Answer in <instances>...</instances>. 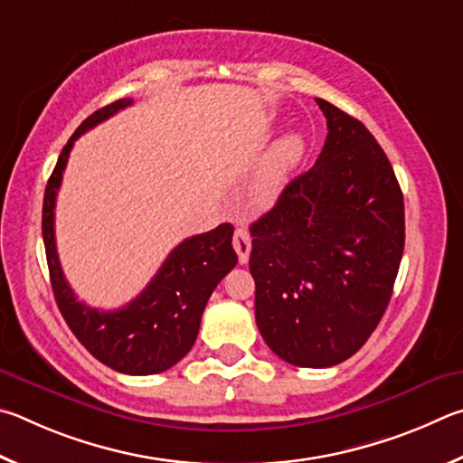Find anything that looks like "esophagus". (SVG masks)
<instances>
[{
  "label": "esophagus",
  "instance_id": "obj_1",
  "mask_svg": "<svg viewBox=\"0 0 463 463\" xmlns=\"http://www.w3.org/2000/svg\"><path fill=\"white\" fill-rule=\"evenodd\" d=\"M233 248H236L238 252L240 264H248L250 250H252V240H250V233L244 230V227H238V230L233 232Z\"/></svg>",
  "mask_w": 463,
  "mask_h": 463
}]
</instances>
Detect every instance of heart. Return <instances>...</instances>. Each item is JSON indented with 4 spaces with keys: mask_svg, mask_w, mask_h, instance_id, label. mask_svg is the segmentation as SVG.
Wrapping results in <instances>:
<instances>
[{
    "mask_svg": "<svg viewBox=\"0 0 463 463\" xmlns=\"http://www.w3.org/2000/svg\"><path fill=\"white\" fill-rule=\"evenodd\" d=\"M305 150V140L298 134H287L282 136L280 140L274 144L270 150L269 158L264 162V168L260 176H258L254 193L260 201H269L285 183L287 175L290 173L298 160H301V154Z\"/></svg>",
    "mask_w": 463,
    "mask_h": 463,
    "instance_id": "b5f03b06",
    "label": "heart"
}]
</instances>
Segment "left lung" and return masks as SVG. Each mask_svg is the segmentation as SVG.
I'll return each instance as SVG.
<instances>
[{
    "mask_svg": "<svg viewBox=\"0 0 463 463\" xmlns=\"http://www.w3.org/2000/svg\"><path fill=\"white\" fill-rule=\"evenodd\" d=\"M326 146L250 225L256 323L293 366L329 368L368 342L404 250L402 191L366 126L326 99Z\"/></svg>",
    "mask_w": 463,
    "mask_h": 463,
    "instance_id": "8db88e82",
    "label": "left lung"
}]
</instances>
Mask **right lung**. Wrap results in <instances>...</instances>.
Instances as JSON below:
<instances>
[{
    "mask_svg": "<svg viewBox=\"0 0 463 463\" xmlns=\"http://www.w3.org/2000/svg\"><path fill=\"white\" fill-rule=\"evenodd\" d=\"M132 105L118 99L91 113L64 146L48 178L43 205V238L56 305L64 321L87 352L121 374H160L181 362L194 344L211 293L238 264L230 223L186 238L160 266L148 287L134 301L116 311L93 309L80 303L64 279L54 240V205L69 154L80 134L101 124L113 113Z\"/></svg>",
    "mask_w": 463,
    "mask_h": 463,
    "instance_id": "right-lung-1",
    "label": "right lung"
}]
</instances>
